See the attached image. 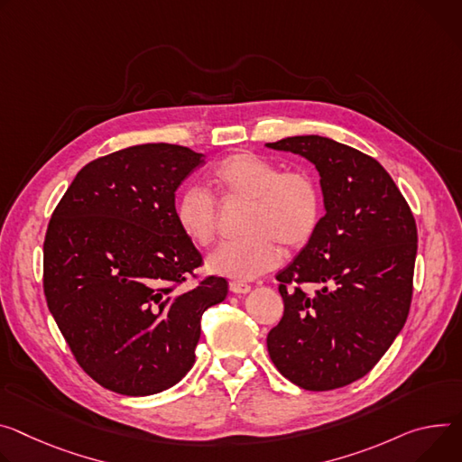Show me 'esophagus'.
Masks as SVG:
<instances>
[{
	"mask_svg": "<svg viewBox=\"0 0 462 462\" xmlns=\"http://www.w3.org/2000/svg\"><path fill=\"white\" fill-rule=\"evenodd\" d=\"M228 287H230V291H232V292H237V295H245V292H248V291H250V285H248V283H245V282H239V280L230 282V283H228Z\"/></svg>",
	"mask_w": 462,
	"mask_h": 462,
	"instance_id": "esophagus-1",
	"label": "esophagus"
}]
</instances>
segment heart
<instances>
[{"label":"heart","instance_id":"1","mask_svg":"<svg viewBox=\"0 0 462 462\" xmlns=\"http://www.w3.org/2000/svg\"><path fill=\"white\" fill-rule=\"evenodd\" d=\"M209 182L223 202L248 204L241 228L246 237L223 243L208 258L216 274L256 278L282 262V246L297 253L320 228L324 193L310 170L282 171L276 162L243 151L221 160ZM175 221L195 246H209L219 234L221 212L204 188L189 186L177 199Z\"/></svg>","mask_w":462,"mask_h":462}]
</instances>
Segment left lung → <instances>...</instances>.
<instances>
[{"label":"left lung","mask_w":462,"mask_h":462,"mask_svg":"<svg viewBox=\"0 0 462 462\" xmlns=\"http://www.w3.org/2000/svg\"><path fill=\"white\" fill-rule=\"evenodd\" d=\"M267 147L315 163L326 208L313 241L276 274L283 315L267 335V350L291 383L333 391L368 374L407 320L416 223L372 156L324 136Z\"/></svg>","instance_id":"8db88e82"}]
</instances>
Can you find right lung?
<instances>
[{
	"label": "right lung",
	"instance_id": "1",
	"mask_svg": "<svg viewBox=\"0 0 462 462\" xmlns=\"http://www.w3.org/2000/svg\"><path fill=\"white\" fill-rule=\"evenodd\" d=\"M202 160L173 143L110 152L82 167L50 219L48 308L79 366L117 394L179 383L202 313L228 292L221 276L199 278L202 256L175 221V191Z\"/></svg>",
	"mask_w": 462,
	"mask_h": 462
}]
</instances>
